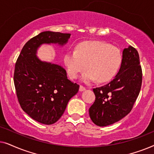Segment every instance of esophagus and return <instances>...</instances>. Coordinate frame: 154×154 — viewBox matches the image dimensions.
<instances>
[{"label": "esophagus", "instance_id": "esophagus-1", "mask_svg": "<svg viewBox=\"0 0 154 154\" xmlns=\"http://www.w3.org/2000/svg\"><path fill=\"white\" fill-rule=\"evenodd\" d=\"M79 90H80V91H81V92L84 91V90H85V88L84 87V86H83V85H80Z\"/></svg>", "mask_w": 154, "mask_h": 154}]
</instances>
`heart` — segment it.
I'll return each mask as SVG.
<instances>
[{"mask_svg":"<svg viewBox=\"0 0 154 154\" xmlns=\"http://www.w3.org/2000/svg\"><path fill=\"white\" fill-rule=\"evenodd\" d=\"M119 50L100 41H86L79 44L76 50H69L64 56V63L71 79L79 73L89 70L82 75L85 82L97 79L100 83L109 81L114 77L121 64Z\"/></svg>","mask_w":154,"mask_h":154,"instance_id":"heart-1","label":"heart"}]
</instances>
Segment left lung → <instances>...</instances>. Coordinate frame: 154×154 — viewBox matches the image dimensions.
Masks as SVG:
<instances>
[{
    "mask_svg": "<svg viewBox=\"0 0 154 154\" xmlns=\"http://www.w3.org/2000/svg\"><path fill=\"white\" fill-rule=\"evenodd\" d=\"M142 82L138 52L129 46L123 50L121 68L114 79L106 85L93 89L95 101L89 109L92 121L103 127L128 115L140 94Z\"/></svg>",
    "mask_w": 154,
    "mask_h": 154,
    "instance_id": "left-lung-1",
    "label": "left lung"
}]
</instances>
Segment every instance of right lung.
<instances>
[{
  "label": "right lung",
  "mask_w": 154,
  "mask_h": 154,
  "mask_svg": "<svg viewBox=\"0 0 154 154\" xmlns=\"http://www.w3.org/2000/svg\"><path fill=\"white\" fill-rule=\"evenodd\" d=\"M70 33L44 31L31 38L17 60L14 83L21 108L31 119L51 125L60 119L79 85L69 81L64 69L57 64L41 62L35 55L43 43L63 45Z\"/></svg>",
  "instance_id": "1"
}]
</instances>
